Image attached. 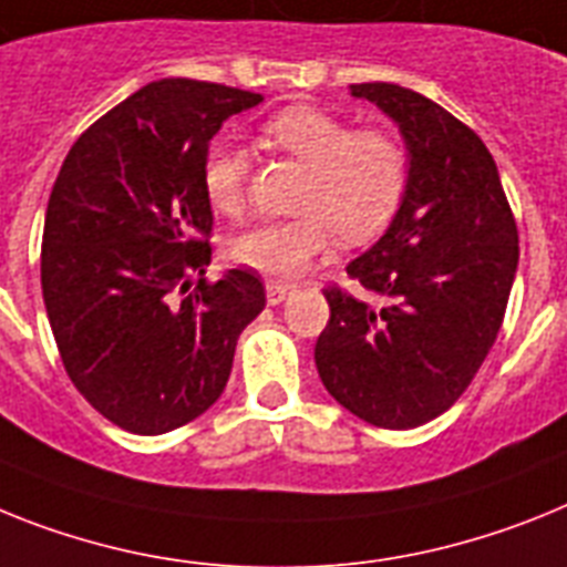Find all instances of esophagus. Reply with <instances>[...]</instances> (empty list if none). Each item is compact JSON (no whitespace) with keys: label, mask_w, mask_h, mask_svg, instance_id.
I'll return each mask as SVG.
<instances>
[{"label":"esophagus","mask_w":567,"mask_h":567,"mask_svg":"<svg viewBox=\"0 0 567 567\" xmlns=\"http://www.w3.org/2000/svg\"><path fill=\"white\" fill-rule=\"evenodd\" d=\"M265 291H268L270 306H279V302H282L288 293H291V288H288V285H282V282H268V288H265Z\"/></svg>","instance_id":"esophagus-1"}]
</instances>
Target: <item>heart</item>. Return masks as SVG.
<instances>
[{"label":"heart","mask_w":567,"mask_h":567,"mask_svg":"<svg viewBox=\"0 0 567 567\" xmlns=\"http://www.w3.org/2000/svg\"><path fill=\"white\" fill-rule=\"evenodd\" d=\"M265 144L308 166L297 198V218L261 221L230 241L241 268L291 282L331 239L363 245L386 230L409 189L406 146L383 130H354L317 106H288L261 126ZM202 189L221 216L245 210L247 158L241 146L216 141L204 152Z\"/></svg>","instance_id":"b5f03b06"}]
</instances>
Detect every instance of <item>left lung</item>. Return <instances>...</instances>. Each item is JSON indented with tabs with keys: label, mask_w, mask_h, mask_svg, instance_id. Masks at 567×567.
I'll return each mask as SVG.
<instances>
[{
	"label": "left lung",
	"mask_w": 567,
	"mask_h": 567,
	"mask_svg": "<svg viewBox=\"0 0 567 567\" xmlns=\"http://www.w3.org/2000/svg\"><path fill=\"white\" fill-rule=\"evenodd\" d=\"M351 94L401 126L412 173L389 230L346 268L374 302L326 288L331 317L313 360L351 415L412 430L453 406L493 349L518 230L496 161L467 123L394 83Z\"/></svg>",
	"instance_id": "1"
}]
</instances>
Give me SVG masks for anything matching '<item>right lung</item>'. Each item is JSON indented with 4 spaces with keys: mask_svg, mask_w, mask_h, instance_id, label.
<instances>
[{
    "mask_svg": "<svg viewBox=\"0 0 567 567\" xmlns=\"http://www.w3.org/2000/svg\"><path fill=\"white\" fill-rule=\"evenodd\" d=\"M259 103L221 83L158 80L94 121L60 166L42 299L71 383L121 430L161 435L207 412L265 308L254 270L204 279V152L227 117Z\"/></svg>",
    "mask_w": 567,
    "mask_h": 567,
    "instance_id": "obj_1",
    "label": "right lung"
}]
</instances>
